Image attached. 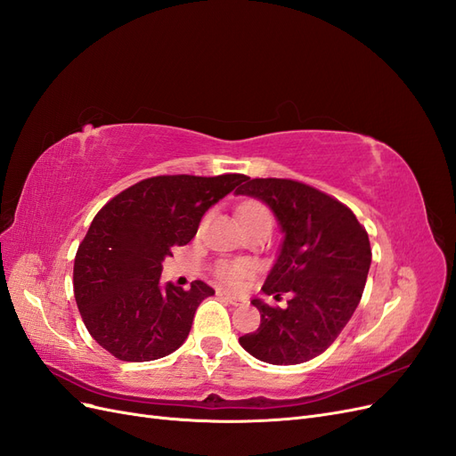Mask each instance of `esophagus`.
<instances>
[{
	"label": "esophagus",
	"mask_w": 456,
	"mask_h": 456,
	"mask_svg": "<svg viewBox=\"0 0 456 456\" xmlns=\"http://www.w3.org/2000/svg\"><path fill=\"white\" fill-rule=\"evenodd\" d=\"M216 295L223 298V300H226V302H230V305H233V306H240V305H243V298L241 297H236V295H232V293H228V291H224V289H218L216 291Z\"/></svg>",
	"instance_id": "esophagus-1"
}]
</instances>
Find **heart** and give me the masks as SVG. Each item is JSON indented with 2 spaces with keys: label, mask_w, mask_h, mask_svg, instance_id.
<instances>
[{
  "label": "heart",
  "mask_w": 456,
  "mask_h": 456,
  "mask_svg": "<svg viewBox=\"0 0 456 456\" xmlns=\"http://www.w3.org/2000/svg\"><path fill=\"white\" fill-rule=\"evenodd\" d=\"M238 218L241 226H249L258 223V220H272L268 207L262 205L260 201H245L238 207ZM247 275V266L241 262H223L218 266V278L230 283V285H240Z\"/></svg>",
  "instance_id": "obj_1"
}]
</instances>
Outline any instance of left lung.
<instances>
[{"label": "left lung", "mask_w": 456, "mask_h": 456, "mask_svg": "<svg viewBox=\"0 0 456 456\" xmlns=\"http://www.w3.org/2000/svg\"><path fill=\"white\" fill-rule=\"evenodd\" d=\"M236 194L266 203L278 218L283 241L262 291L273 298L289 293L285 308L251 300L260 325L240 344L272 365L310 362L360 305L370 266L367 232L346 205L289 178L245 176Z\"/></svg>", "instance_id": "left-lung-1"}]
</instances>
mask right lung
<instances>
[{
    "mask_svg": "<svg viewBox=\"0 0 456 456\" xmlns=\"http://www.w3.org/2000/svg\"><path fill=\"white\" fill-rule=\"evenodd\" d=\"M245 175H161L123 190L96 213L74 260V297L91 337L121 362L159 360L181 348L213 289L161 287V262L196 236L211 205Z\"/></svg>",
    "mask_w": 456,
    "mask_h": 456,
    "instance_id": "1",
    "label": "right lung"
}]
</instances>
